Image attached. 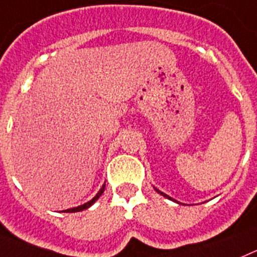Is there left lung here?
Returning <instances> with one entry per match:
<instances>
[{
  "instance_id": "left-lung-1",
  "label": "left lung",
  "mask_w": 257,
  "mask_h": 257,
  "mask_svg": "<svg viewBox=\"0 0 257 257\" xmlns=\"http://www.w3.org/2000/svg\"><path fill=\"white\" fill-rule=\"evenodd\" d=\"M154 189H155V190H156V191H158V193H159V194H160V195H163V196H166V198H168V199L173 200V202H177V200H175V199H172L171 196H168V195H167V194H164V193H162V191H159V190H158V189H156V187H154Z\"/></svg>"
}]
</instances>
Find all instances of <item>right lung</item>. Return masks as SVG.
Here are the masks:
<instances>
[{
    "label": "right lung",
    "mask_w": 257,
    "mask_h": 257,
    "mask_svg": "<svg viewBox=\"0 0 257 257\" xmlns=\"http://www.w3.org/2000/svg\"><path fill=\"white\" fill-rule=\"evenodd\" d=\"M104 186H106V184L102 185L101 190H99V191H98L97 194H95V196H94V198H93V199H91V200H89V202L84 203V204H81V206L73 207V208L64 209V211H62V212H66V213H72V212H80V211H84V209L89 208V207L93 206V204H94V203L97 202V200H98V198H99V196H101L102 194H103V191H104Z\"/></svg>",
    "instance_id": "add662e5"
}]
</instances>
